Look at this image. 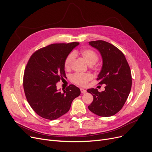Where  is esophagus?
Here are the masks:
<instances>
[{"label": "esophagus", "instance_id": "34e87169", "mask_svg": "<svg viewBox=\"0 0 152 152\" xmlns=\"http://www.w3.org/2000/svg\"><path fill=\"white\" fill-rule=\"evenodd\" d=\"M80 90H81V93H83V94H85V93H86V90H85V89H83V88H81V89H80Z\"/></svg>", "mask_w": 152, "mask_h": 152}]
</instances>
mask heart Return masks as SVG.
I'll return each mask as SVG.
<instances>
[{
	"label": "heart",
	"mask_w": 152,
	"mask_h": 152,
	"mask_svg": "<svg viewBox=\"0 0 152 152\" xmlns=\"http://www.w3.org/2000/svg\"><path fill=\"white\" fill-rule=\"evenodd\" d=\"M81 54L83 56L84 59L86 60L89 65H94L99 60L98 55L96 52L91 49H85L81 52ZM75 57V53L71 52L66 57L65 61H64V66L67 69L71 68L72 62H73ZM93 76L90 73H75L71 76V81L81 86H86L88 83Z\"/></svg>",
	"instance_id": "b5f03b06"
}]
</instances>
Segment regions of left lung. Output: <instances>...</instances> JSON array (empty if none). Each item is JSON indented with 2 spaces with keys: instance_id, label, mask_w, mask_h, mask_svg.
<instances>
[{
  "instance_id": "1",
  "label": "left lung",
  "mask_w": 152,
  "mask_h": 152,
  "mask_svg": "<svg viewBox=\"0 0 152 152\" xmlns=\"http://www.w3.org/2000/svg\"><path fill=\"white\" fill-rule=\"evenodd\" d=\"M101 54L103 65L97 77L99 84H105V91L87 89L94 97L89 110L100 116H113L121 110L129 96L132 86L131 72L123 53L104 41L89 42Z\"/></svg>"
}]
</instances>
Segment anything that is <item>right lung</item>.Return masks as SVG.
I'll return each instance as SVG.
<instances>
[{"mask_svg":"<svg viewBox=\"0 0 152 152\" xmlns=\"http://www.w3.org/2000/svg\"><path fill=\"white\" fill-rule=\"evenodd\" d=\"M79 42L53 44L36 51L27 63L23 88L31 107L40 116L53 120L69 111L73 100L81 94L70 84L61 92L57 83L66 77L64 61Z\"/></svg>","mask_w":152,"mask_h":152,"instance_id":"obj_1","label":"right lung"}]
</instances>
